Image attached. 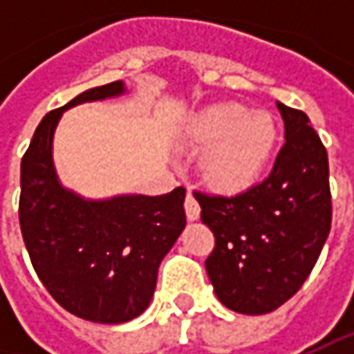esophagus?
Masks as SVG:
<instances>
[{
    "label": "esophagus",
    "instance_id": "34e87169",
    "mask_svg": "<svg viewBox=\"0 0 354 354\" xmlns=\"http://www.w3.org/2000/svg\"><path fill=\"white\" fill-rule=\"evenodd\" d=\"M185 212H187L189 221H197L198 214H201V207H198L197 198L193 195H187V198H185Z\"/></svg>",
    "mask_w": 354,
    "mask_h": 354
}]
</instances>
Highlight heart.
<instances>
[{
	"instance_id": "b5f03b06",
	"label": "heart",
	"mask_w": 354,
	"mask_h": 354,
	"mask_svg": "<svg viewBox=\"0 0 354 354\" xmlns=\"http://www.w3.org/2000/svg\"><path fill=\"white\" fill-rule=\"evenodd\" d=\"M189 138L205 149L198 175L209 189L238 195L262 181L278 147V122L270 112L242 104H214L189 128Z\"/></svg>"
}]
</instances>
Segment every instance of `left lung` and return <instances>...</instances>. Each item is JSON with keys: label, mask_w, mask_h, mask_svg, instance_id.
<instances>
[{"label": "left lung", "mask_w": 354, "mask_h": 354, "mask_svg": "<svg viewBox=\"0 0 354 354\" xmlns=\"http://www.w3.org/2000/svg\"><path fill=\"white\" fill-rule=\"evenodd\" d=\"M286 143L262 183L234 195L195 193L214 234L205 268L218 301L264 315L304 286L331 230L329 161L309 118L276 102Z\"/></svg>", "instance_id": "1"}]
</instances>
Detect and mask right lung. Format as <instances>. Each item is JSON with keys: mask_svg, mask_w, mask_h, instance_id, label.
<instances>
[{"mask_svg": "<svg viewBox=\"0 0 354 354\" xmlns=\"http://www.w3.org/2000/svg\"><path fill=\"white\" fill-rule=\"evenodd\" d=\"M124 94L128 86L116 80L48 112L21 159L19 225L37 276L66 311L108 325L147 309L159 264L187 225L183 187L157 197L86 198L59 179L53 138L62 114Z\"/></svg>", "mask_w": 354, "mask_h": 354, "instance_id": "right-lung-1", "label": "right lung"}]
</instances>
